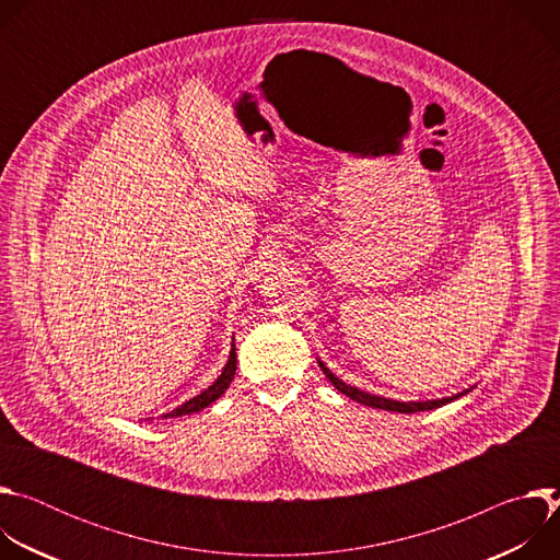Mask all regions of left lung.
Returning <instances> with one entry per match:
<instances>
[{"mask_svg":"<svg viewBox=\"0 0 560 560\" xmlns=\"http://www.w3.org/2000/svg\"><path fill=\"white\" fill-rule=\"evenodd\" d=\"M318 365H322V370H324V374L330 378V383L339 389V392H343L346 396H350L352 401H359V404H363V406H368V408H378V410H387V412H401V415H412V412H423V410H434V408H441V406H445V404H450V401H454V398H458V396H463L465 392H460V394H454V396H447V398H436V401H392V398H385V396H376V394H368V392H363V389H359V387H354V385H348V383H343L339 376H335L328 368H326V363H322L318 361Z\"/></svg>","mask_w":560,"mask_h":560,"instance_id":"left-lung-1","label":"left lung"}]
</instances>
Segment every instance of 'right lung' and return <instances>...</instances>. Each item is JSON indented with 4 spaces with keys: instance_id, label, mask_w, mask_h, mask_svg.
<instances>
[{
    "instance_id": "1",
    "label": "right lung",
    "mask_w": 560,
    "mask_h": 560,
    "mask_svg": "<svg viewBox=\"0 0 560 560\" xmlns=\"http://www.w3.org/2000/svg\"><path fill=\"white\" fill-rule=\"evenodd\" d=\"M234 372H236V352H234V341H232V350H230L228 363H225V368L221 370L219 378H217L210 387H206L201 394H197L195 398H190V401H186L184 406H179L177 410H173V412H168V415H164V417H166V419H175V417L195 415V412L208 408L210 404H214L217 398L228 389V385H230L232 378H234Z\"/></svg>"
}]
</instances>
